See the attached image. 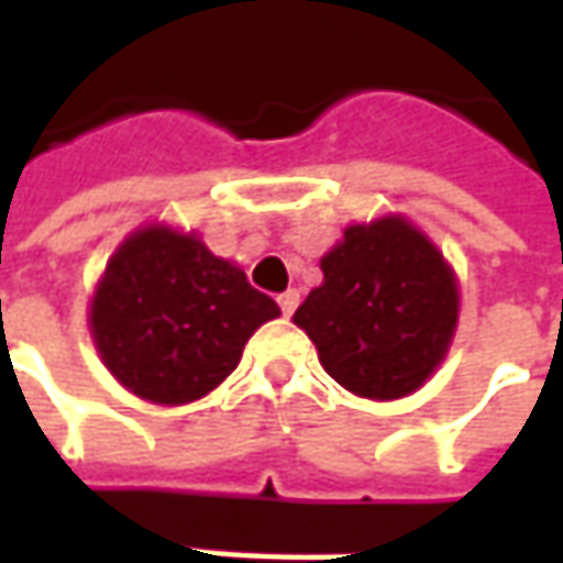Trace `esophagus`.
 <instances>
[{
	"label": "esophagus",
	"mask_w": 563,
	"mask_h": 563,
	"mask_svg": "<svg viewBox=\"0 0 563 563\" xmlns=\"http://www.w3.org/2000/svg\"><path fill=\"white\" fill-rule=\"evenodd\" d=\"M297 303H300V291H297V288L278 294V307H282V313L285 316H291L294 310H297Z\"/></svg>",
	"instance_id": "1"
}]
</instances>
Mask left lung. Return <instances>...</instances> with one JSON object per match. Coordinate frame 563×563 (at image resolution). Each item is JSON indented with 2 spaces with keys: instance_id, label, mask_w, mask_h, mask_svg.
I'll list each match as a JSON object with an SVG mask.
<instances>
[{
  "instance_id": "8db88e82",
  "label": "left lung",
  "mask_w": 563,
  "mask_h": 563,
  "mask_svg": "<svg viewBox=\"0 0 563 563\" xmlns=\"http://www.w3.org/2000/svg\"><path fill=\"white\" fill-rule=\"evenodd\" d=\"M322 285L294 322L325 373L360 398L417 391L448 354L461 294L435 244L400 216L351 225L322 256Z\"/></svg>"
}]
</instances>
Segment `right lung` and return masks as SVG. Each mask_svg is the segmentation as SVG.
I'll list each match as a JSON object with an SVG mask.
<instances>
[{"mask_svg": "<svg viewBox=\"0 0 563 563\" xmlns=\"http://www.w3.org/2000/svg\"><path fill=\"white\" fill-rule=\"evenodd\" d=\"M278 313L269 294L200 238L150 225L109 260L90 303V332L128 391L172 407L225 382L250 335Z\"/></svg>", "mask_w": 563, "mask_h": 563, "instance_id": "right-lung-1", "label": "right lung"}]
</instances>
